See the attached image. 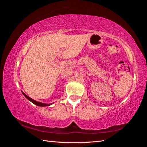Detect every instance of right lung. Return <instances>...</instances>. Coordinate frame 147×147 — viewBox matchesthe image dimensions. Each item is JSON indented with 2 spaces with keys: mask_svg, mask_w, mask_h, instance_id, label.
Listing matches in <instances>:
<instances>
[{
  "mask_svg": "<svg viewBox=\"0 0 147 147\" xmlns=\"http://www.w3.org/2000/svg\"><path fill=\"white\" fill-rule=\"evenodd\" d=\"M22 93H23V92H22ZM23 94H24V96H25V97H26L27 99H28V100H29L30 101H31L32 103H34V104H36V105H37V106H50V105H51V104H43V103H41V102H37V101H36V100H33V99H32V98H30L28 96H27L26 94H24V93H23Z\"/></svg>",
  "mask_w": 147,
  "mask_h": 147,
  "instance_id": "add662e5",
  "label": "right lung"
}]
</instances>
